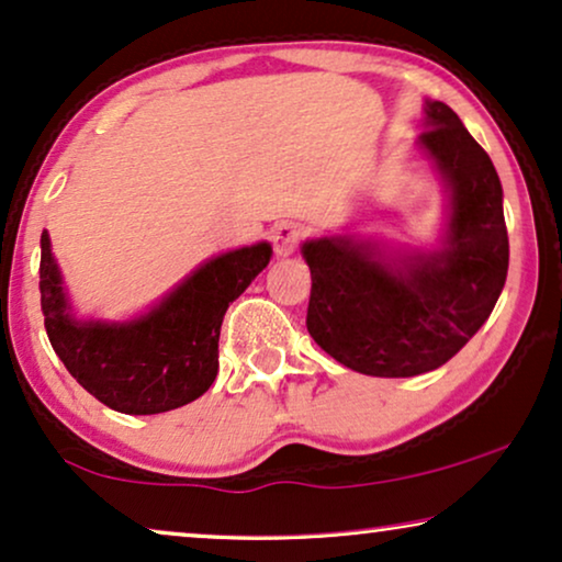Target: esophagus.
Returning a JSON list of instances; mask_svg holds the SVG:
<instances>
[{
	"label": "esophagus",
	"mask_w": 562,
	"mask_h": 562,
	"mask_svg": "<svg viewBox=\"0 0 562 562\" xmlns=\"http://www.w3.org/2000/svg\"><path fill=\"white\" fill-rule=\"evenodd\" d=\"M302 240H304V229L302 225H296V222H281V225L273 227L271 243L279 256H291Z\"/></svg>",
	"instance_id": "34e87169"
}]
</instances>
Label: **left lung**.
<instances>
[{
	"instance_id": "8db88e82",
	"label": "left lung",
	"mask_w": 562,
	"mask_h": 562,
	"mask_svg": "<svg viewBox=\"0 0 562 562\" xmlns=\"http://www.w3.org/2000/svg\"><path fill=\"white\" fill-rule=\"evenodd\" d=\"M419 145L450 187L445 248L383 263L350 237L304 243L306 329L337 363L381 379L435 371L479 333L509 271L502 181L448 104L427 102Z\"/></svg>"
}]
</instances>
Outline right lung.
Wrapping results in <instances>:
<instances>
[{
	"label": "right lung",
	"instance_id": "right-lung-1",
	"mask_svg": "<svg viewBox=\"0 0 562 562\" xmlns=\"http://www.w3.org/2000/svg\"><path fill=\"white\" fill-rule=\"evenodd\" d=\"M271 260L258 243L212 258L156 310L127 325L76 322L41 237V306L45 333L66 371L91 396L122 414H160L194 402L212 386L220 368V327L227 306Z\"/></svg>",
	"mask_w": 562,
	"mask_h": 562
}]
</instances>
